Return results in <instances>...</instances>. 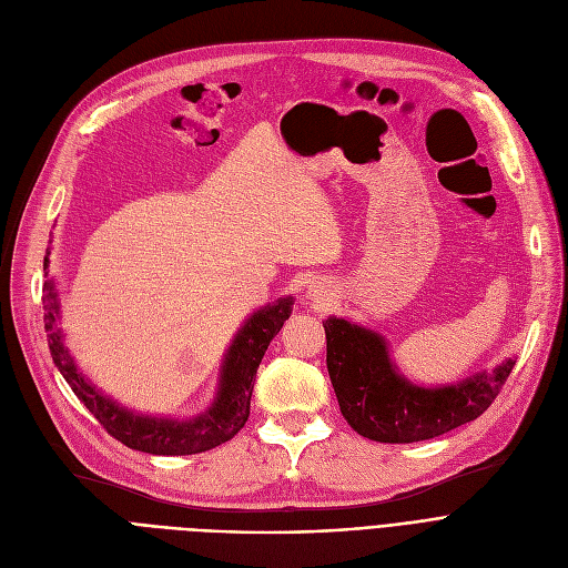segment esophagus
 I'll return each mask as SVG.
<instances>
[{
  "instance_id": "obj_1",
  "label": "esophagus",
  "mask_w": 568,
  "mask_h": 568,
  "mask_svg": "<svg viewBox=\"0 0 568 568\" xmlns=\"http://www.w3.org/2000/svg\"><path fill=\"white\" fill-rule=\"evenodd\" d=\"M311 292H313V296H317L322 290H320V285H313V287H311Z\"/></svg>"
}]
</instances>
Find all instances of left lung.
<instances>
[{"label":"left lung","instance_id":"8db88e82","mask_svg":"<svg viewBox=\"0 0 568 568\" xmlns=\"http://www.w3.org/2000/svg\"><path fill=\"white\" fill-rule=\"evenodd\" d=\"M324 334L326 368L345 422L375 442H422L474 422L493 405L516 364L509 359L493 375L424 389L394 371L377 334L336 317L324 322Z\"/></svg>","mask_w":568,"mask_h":568}]
</instances>
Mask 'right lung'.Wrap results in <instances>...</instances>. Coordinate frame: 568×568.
<instances>
[{
  "label": "right lung",
  "mask_w": 568,
  "mask_h": 568,
  "mask_svg": "<svg viewBox=\"0 0 568 568\" xmlns=\"http://www.w3.org/2000/svg\"><path fill=\"white\" fill-rule=\"evenodd\" d=\"M50 260L45 255L43 268H48ZM54 287L50 281L43 285V308H45V332H48V347L52 354V362L64 375L78 400L97 416V422L129 449L154 454V456H189L202 454L209 449L232 439L239 430L244 428L251 414V396L253 384L260 368L262 356L272 343V338L281 332L283 322L290 317L292 300H281L274 306H264L257 311L246 324L244 329L236 334L232 341L223 375H221V392L212 409L204 412L193 422H168V419H152V416H138L114 405L110 398L99 394L92 384H89L75 368L71 354L64 349L62 334L54 326L57 322V302H54Z\"/></svg>",
  "instance_id": "right-lung-1"
}]
</instances>
